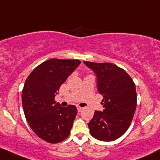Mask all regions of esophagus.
<instances>
[{
  "instance_id": "34e87169",
  "label": "esophagus",
  "mask_w": 160,
  "mask_h": 160,
  "mask_svg": "<svg viewBox=\"0 0 160 160\" xmlns=\"http://www.w3.org/2000/svg\"><path fill=\"white\" fill-rule=\"evenodd\" d=\"M77 110H78V112H80V111L83 110V108H82L81 107H80V106H77Z\"/></svg>"
}]
</instances>
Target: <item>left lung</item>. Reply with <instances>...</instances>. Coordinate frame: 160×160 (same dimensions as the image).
Wrapping results in <instances>:
<instances>
[{
  "label": "left lung",
  "instance_id": "8db88e82",
  "mask_svg": "<svg viewBox=\"0 0 160 160\" xmlns=\"http://www.w3.org/2000/svg\"><path fill=\"white\" fill-rule=\"evenodd\" d=\"M97 77L98 91L104 110H95L88 123L90 134L101 141H113L128 129L137 108L133 80L123 69L110 63L84 61Z\"/></svg>",
  "mask_w": 160,
  "mask_h": 160
}]
</instances>
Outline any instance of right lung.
<instances>
[{
  "instance_id": "right-lung-1",
  "label": "right lung",
  "mask_w": 160,
  "mask_h": 160,
  "mask_svg": "<svg viewBox=\"0 0 160 160\" xmlns=\"http://www.w3.org/2000/svg\"><path fill=\"white\" fill-rule=\"evenodd\" d=\"M80 63L77 59H50L38 65L25 81L22 105L26 120L35 134L50 143L62 142L70 135L77 107H61L54 97Z\"/></svg>"
}]
</instances>
